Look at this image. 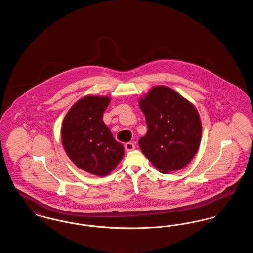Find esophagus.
Listing matches in <instances>:
<instances>
[{
  "mask_svg": "<svg viewBox=\"0 0 253 253\" xmlns=\"http://www.w3.org/2000/svg\"><path fill=\"white\" fill-rule=\"evenodd\" d=\"M124 147H125V150H126L127 152L132 151V150H134V148H135V146H134V144H133L132 142H127Z\"/></svg>",
  "mask_w": 253,
  "mask_h": 253,
  "instance_id": "esophagus-1",
  "label": "esophagus"
}]
</instances>
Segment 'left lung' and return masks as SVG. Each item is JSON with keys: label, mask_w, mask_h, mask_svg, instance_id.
Returning <instances> with one entry per match:
<instances>
[{"label": "left lung", "mask_w": 253, "mask_h": 253, "mask_svg": "<svg viewBox=\"0 0 253 253\" xmlns=\"http://www.w3.org/2000/svg\"><path fill=\"white\" fill-rule=\"evenodd\" d=\"M148 132L138 144L146 157L162 173L187 166L195 156L202 124L193 104L165 86L153 88L139 100Z\"/></svg>", "instance_id": "obj_1"}]
</instances>
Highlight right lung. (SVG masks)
<instances>
[{"label":"right lung","instance_id":"1","mask_svg":"<svg viewBox=\"0 0 253 253\" xmlns=\"http://www.w3.org/2000/svg\"><path fill=\"white\" fill-rule=\"evenodd\" d=\"M108 96H86L66 114L61 141L67 156L82 169L97 176L109 174L121 162L124 148L102 121Z\"/></svg>","mask_w":253,"mask_h":253}]
</instances>
